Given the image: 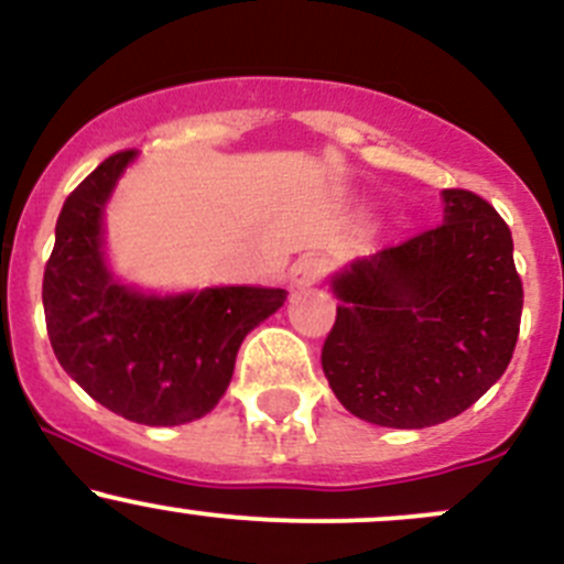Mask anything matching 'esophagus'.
Returning <instances> with one entry per match:
<instances>
[{"instance_id": "34e87169", "label": "esophagus", "mask_w": 564, "mask_h": 564, "mask_svg": "<svg viewBox=\"0 0 564 564\" xmlns=\"http://www.w3.org/2000/svg\"><path fill=\"white\" fill-rule=\"evenodd\" d=\"M323 274V258H317V254H304V258L295 260L293 269H290V284H293V288H310V284L321 282Z\"/></svg>"}]
</instances>
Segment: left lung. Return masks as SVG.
Masks as SVG:
<instances>
[{"mask_svg": "<svg viewBox=\"0 0 564 564\" xmlns=\"http://www.w3.org/2000/svg\"><path fill=\"white\" fill-rule=\"evenodd\" d=\"M443 223L356 260L330 280L339 306L323 345L330 391L361 421H451L502 377L521 290L505 219L469 189H443Z\"/></svg>", "mask_w": 564, "mask_h": 564, "instance_id": "obj_1", "label": "left lung"}]
</instances>
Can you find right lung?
<instances>
[{"instance_id":"obj_1","label":"right lung","mask_w":564,"mask_h":564,"mask_svg":"<svg viewBox=\"0 0 564 564\" xmlns=\"http://www.w3.org/2000/svg\"><path fill=\"white\" fill-rule=\"evenodd\" d=\"M135 152L110 154L67 195L43 276L45 328L62 369L127 421L178 426L217 408L243 336L288 299L280 288L149 295L106 265L102 212Z\"/></svg>"}]
</instances>
